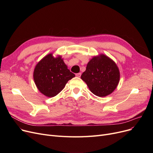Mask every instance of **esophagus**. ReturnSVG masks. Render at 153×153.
I'll return each instance as SVG.
<instances>
[{
	"label": "esophagus",
	"instance_id": "1",
	"mask_svg": "<svg viewBox=\"0 0 153 153\" xmlns=\"http://www.w3.org/2000/svg\"><path fill=\"white\" fill-rule=\"evenodd\" d=\"M76 76L77 77H80L81 76V73H77V74H76Z\"/></svg>",
	"mask_w": 153,
	"mask_h": 153
}]
</instances>
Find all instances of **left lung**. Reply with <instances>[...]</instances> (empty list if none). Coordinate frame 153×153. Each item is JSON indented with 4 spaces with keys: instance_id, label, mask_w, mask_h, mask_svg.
Segmentation results:
<instances>
[{
    "instance_id": "8db88e82",
    "label": "left lung",
    "mask_w": 153,
    "mask_h": 153,
    "mask_svg": "<svg viewBox=\"0 0 153 153\" xmlns=\"http://www.w3.org/2000/svg\"><path fill=\"white\" fill-rule=\"evenodd\" d=\"M81 79L98 97H105L117 88L120 71L116 63L105 54L94 56L88 62Z\"/></svg>"
}]
</instances>
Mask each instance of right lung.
<instances>
[{
    "label": "right lung",
    "instance_id": "right-lung-1",
    "mask_svg": "<svg viewBox=\"0 0 153 153\" xmlns=\"http://www.w3.org/2000/svg\"><path fill=\"white\" fill-rule=\"evenodd\" d=\"M75 77L70 72L61 56L54 58L48 54L36 65L33 79L39 91L48 97L58 95L69 80Z\"/></svg>",
    "mask_w": 153,
    "mask_h": 153
}]
</instances>
